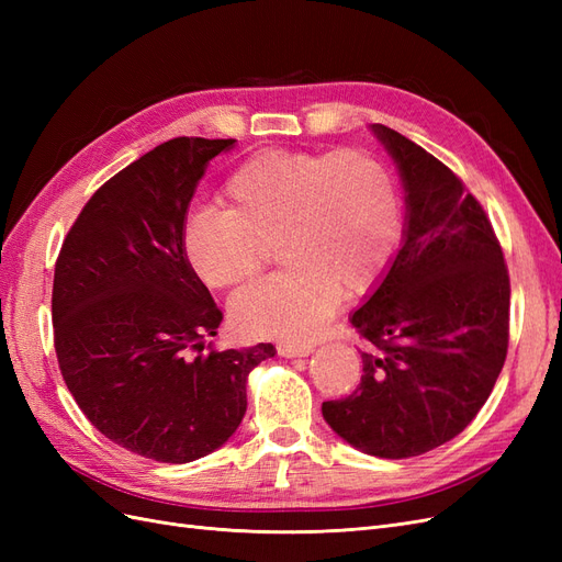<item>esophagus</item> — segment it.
I'll list each match as a JSON object with an SVG mask.
<instances>
[{
    "label": "esophagus",
    "mask_w": 562,
    "mask_h": 562,
    "mask_svg": "<svg viewBox=\"0 0 562 562\" xmlns=\"http://www.w3.org/2000/svg\"><path fill=\"white\" fill-rule=\"evenodd\" d=\"M279 353L281 356H285V359H295V356H310L314 349H316V345L314 342H281L279 347Z\"/></svg>",
    "instance_id": "34e87169"
}]
</instances>
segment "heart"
Wrapping results in <instances>:
<instances>
[{
	"mask_svg": "<svg viewBox=\"0 0 562 562\" xmlns=\"http://www.w3.org/2000/svg\"><path fill=\"white\" fill-rule=\"evenodd\" d=\"M227 206H201L184 223L182 248L213 291H234L281 241L279 277L232 302V318L255 337L312 339L342 300L368 293L401 244V199L386 168L363 151H262L225 184Z\"/></svg>",
	"mask_w": 562,
	"mask_h": 562,
	"instance_id": "heart-1",
	"label": "heart"
}]
</instances>
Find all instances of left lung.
Instances as JSON below:
<instances>
[{"mask_svg": "<svg viewBox=\"0 0 562 562\" xmlns=\"http://www.w3.org/2000/svg\"><path fill=\"white\" fill-rule=\"evenodd\" d=\"M370 131L396 161L405 227L351 314L368 342L361 384L321 413L356 450L405 459L462 434L487 401L506 359L512 285L495 229L462 180L398 131Z\"/></svg>", "mask_w": 562, "mask_h": 562, "instance_id": "obj_1", "label": "left lung"}]
</instances>
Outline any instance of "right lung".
Returning <instances> with one entry per match:
<instances>
[{"label":"right lung","instance_id":"right-lung-1","mask_svg":"<svg viewBox=\"0 0 562 562\" xmlns=\"http://www.w3.org/2000/svg\"><path fill=\"white\" fill-rule=\"evenodd\" d=\"M236 140L173 138L110 178L63 241L54 339L63 380L112 443L166 464L206 457L239 429L246 384L277 349H206L223 312L182 248L206 166Z\"/></svg>","mask_w":562,"mask_h":562}]
</instances>
